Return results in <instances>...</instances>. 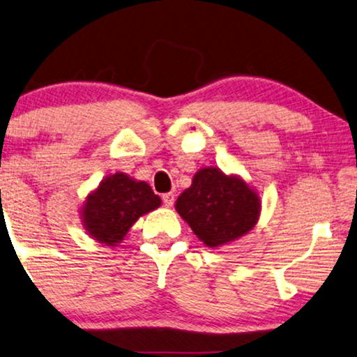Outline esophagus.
Here are the masks:
<instances>
[{
  "label": "esophagus",
  "mask_w": 357,
  "mask_h": 357,
  "mask_svg": "<svg viewBox=\"0 0 357 357\" xmlns=\"http://www.w3.org/2000/svg\"><path fill=\"white\" fill-rule=\"evenodd\" d=\"M163 204L166 207H171L173 206V202H174V194L173 192H168V194H163Z\"/></svg>",
  "instance_id": "34e87169"
}]
</instances>
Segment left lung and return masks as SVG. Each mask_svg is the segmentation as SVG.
<instances>
[{
	"label": "left lung",
	"mask_w": 357,
	"mask_h": 357,
	"mask_svg": "<svg viewBox=\"0 0 357 357\" xmlns=\"http://www.w3.org/2000/svg\"><path fill=\"white\" fill-rule=\"evenodd\" d=\"M259 197L248 184L218 168H204L176 201V211L208 248L245 235L259 217Z\"/></svg>",
	"instance_id": "left-lung-1"
}]
</instances>
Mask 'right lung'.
Masks as SVG:
<instances>
[{"label":"right lung","mask_w":357,"mask_h":357,"mask_svg":"<svg viewBox=\"0 0 357 357\" xmlns=\"http://www.w3.org/2000/svg\"><path fill=\"white\" fill-rule=\"evenodd\" d=\"M161 199L144 181L116 173L99 184L83 207L88 234L106 245L121 243L139 217L160 207Z\"/></svg>","instance_id":"obj_1"}]
</instances>
